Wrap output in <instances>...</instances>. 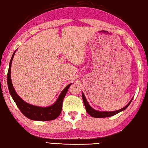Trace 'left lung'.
I'll use <instances>...</instances> for the list:
<instances>
[{
  "instance_id": "1",
  "label": "left lung",
  "mask_w": 148,
  "mask_h": 148,
  "mask_svg": "<svg viewBox=\"0 0 148 148\" xmlns=\"http://www.w3.org/2000/svg\"><path fill=\"white\" fill-rule=\"evenodd\" d=\"M82 99H83V101H84V105H85L86 110L87 112H88V113L90 114V115H91L92 117H95V118H105V117H109V116L115 115L116 114L124 111V110H125L126 108H127L129 106V105L130 104V103L132 102V99L130 100V101L126 105L125 107L122 108V109H119V110H117V111H97V110H95L94 109H93V108L91 107L90 105H89L88 102L87 101L85 95H84L83 93H82Z\"/></svg>"
}]
</instances>
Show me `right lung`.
I'll use <instances>...</instances> for the list:
<instances>
[{
    "label": "right lung",
    "mask_w": 148,
    "mask_h": 148,
    "mask_svg": "<svg viewBox=\"0 0 148 148\" xmlns=\"http://www.w3.org/2000/svg\"><path fill=\"white\" fill-rule=\"evenodd\" d=\"M16 51L14 52L12 56L9 64V69L7 74V83H8V87L9 92L12 97L13 100L14 101L16 105L19 108L20 111L23 115L25 116L27 118L34 121H52L57 119L59 116L62 111V101L63 99L66 94L69 87L72 84H70L62 90L61 93L58 96V99L56 101L55 103H53L51 106L47 107H41L35 105H30L27 103L25 102L22 98H20L18 95L16 93V91L14 88L12 83L10 70H11V64L12 62L14 56L15 55Z\"/></svg>",
    "instance_id": "add662e5"
}]
</instances>
